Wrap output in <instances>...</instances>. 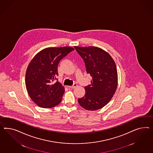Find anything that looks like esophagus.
<instances>
[{"label": "esophagus", "instance_id": "obj_1", "mask_svg": "<svg viewBox=\"0 0 153 153\" xmlns=\"http://www.w3.org/2000/svg\"><path fill=\"white\" fill-rule=\"evenodd\" d=\"M77 85L76 83H74L72 86H69L68 87L69 88H74L75 87H77Z\"/></svg>", "mask_w": 153, "mask_h": 153}]
</instances>
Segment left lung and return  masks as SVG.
Instances as JSON below:
<instances>
[{
	"label": "left lung",
	"mask_w": 153,
	"mask_h": 153,
	"mask_svg": "<svg viewBox=\"0 0 153 153\" xmlns=\"http://www.w3.org/2000/svg\"><path fill=\"white\" fill-rule=\"evenodd\" d=\"M74 48L83 58L87 74L92 77L91 85L85 87V95L78 99L80 106L95 111L106 105L111 100L118 84L115 63L108 52L94 47Z\"/></svg>",
	"instance_id": "1"
}]
</instances>
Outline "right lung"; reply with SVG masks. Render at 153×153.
<instances>
[{"label": "right lung", "instance_id": "1", "mask_svg": "<svg viewBox=\"0 0 153 153\" xmlns=\"http://www.w3.org/2000/svg\"><path fill=\"white\" fill-rule=\"evenodd\" d=\"M74 49L70 47H48L33 57L25 74V86L30 98L39 107L51 108L61 102L65 87L59 82L53 83L58 76L60 60Z\"/></svg>", "mask_w": 153, "mask_h": 153}]
</instances>
